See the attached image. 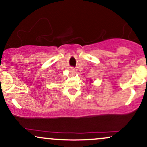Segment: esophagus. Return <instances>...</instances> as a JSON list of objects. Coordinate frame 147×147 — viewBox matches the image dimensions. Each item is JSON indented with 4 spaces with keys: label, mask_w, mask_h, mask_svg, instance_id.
<instances>
[{
    "label": "esophagus",
    "mask_w": 147,
    "mask_h": 147,
    "mask_svg": "<svg viewBox=\"0 0 147 147\" xmlns=\"http://www.w3.org/2000/svg\"><path fill=\"white\" fill-rule=\"evenodd\" d=\"M70 72H71L72 75H74L75 73V70L74 68H71L70 69Z\"/></svg>",
    "instance_id": "obj_1"
}]
</instances>
